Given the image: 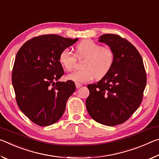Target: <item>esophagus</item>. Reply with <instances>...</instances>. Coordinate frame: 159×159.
<instances>
[{"instance_id": "1", "label": "esophagus", "mask_w": 159, "mask_h": 159, "mask_svg": "<svg viewBox=\"0 0 159 159\" xmlns=\"http://www.w3.org/2000/svg\"><path fill=\"white\" fill-rule=\"evenodd\" d=\"M82 86V85L80 84V83H76V88H79Z\"/></svg>"}]
</instances>
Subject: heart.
Listing matches in <instances>:
<instances>
[{
  "mask_svg": "<svg viewBox=\"0 0 159 159\" xmlns=\"http://www.w3.org/2000/svg\"><path fill=\"white\" fill-rule=\"evenodd\" d=\"M79 60H83V69L71 72L67 78L76 83H86L94 78L101 79L109 73L114 63V52L111 48L102 46L90 39L80 41L74 54L69 48H64L59 55V60L64 69L71 71Z\"/></svg>",
  "mask_w": 159,
  "mask_h": 159,
  "instance_id": "heart-1",
  "label": "heart"
}]
</instances>
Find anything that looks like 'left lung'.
Returning a JSON list of instances; mask_svg holds the SVG:
<instances>
[{"instance_id": "8db88e82", "label": "left lung", "mask_w": 159, "mask_h": 159, "mask_svg": "<svg viewBox=\"0 0 159 159\" xmlns=\"http://www.w3.org/2000/svg\"><path fill=\"white\" fill-rule=\"evenodd\" d=\"M99 41L114 50V63L98 83L88 85L90 95L85 105L95 121L115 126L125 122L140 105L147 74L140 54L128 40L106 34Z\"/></svg>"}]
</instances>
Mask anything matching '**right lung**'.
<instances>
[{
	"label": "right lung",
	"mask_w": 159,
	"mask_h": 159,
	"mask_svg": "<svg viewBox=\"0 0 159 159\" xmlns=\"http://www.w3.org/2000/svg\"><path fill=\"white\" fill-rule=\"evenodd\" d=\"M77 41L55 34L41 35L26 41L17 52L12 73L16 102L35 124L52 125L65 111L76 85L71 80L58 81L64 74L59 55Z\"/></svg>",
	"instance_id": "add662e5"
}]
</instances>
